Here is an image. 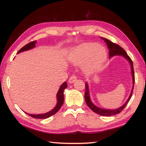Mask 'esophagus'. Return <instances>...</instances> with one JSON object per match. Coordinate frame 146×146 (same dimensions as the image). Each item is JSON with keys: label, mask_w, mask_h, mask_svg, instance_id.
Listing matches in <instances>:
<instances>
[{"label": "esophagus", "mask_w": 146, "mask_h": 146, "mask_svg": "<svg viewBox=\"0 0 146 146\" xmlns=\"http://www.w3.org/2000/svg\"><path fill=\"white\" fill-rule=\"evenodd\" d=\"M76 80V76L73 75L70 76V79H69V82H70V83H73Z\"/></svg>", "instance_id": "obj_1"}]
</instances>
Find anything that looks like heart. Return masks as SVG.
Here are the masks:
<instances>
[{
    "label": "heart",
    "mask_w": 146,
    "mask_h": 146,
    "mask_svg": "<svg viewBox=\"0 0 146 146\" xmlns=\"http://www.w3.org/2000/svg\"><path fill=\"white\" fill-rule=\"evenodd\" d=\"M107 58L104 47L96 43H86L76 47L71 54V60L76 65L86 62L84 70L91 73L100 69Z\"/></svg>",
    "instance_id": "heart-1"
}]
</instances>
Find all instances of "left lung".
<instances>
[{"label": "left lung", "instance_id": "8db88e82", "mask_svg": "<svg viewBox=\"0 0 146 146\" xmlns=\"http://www.w3.org/2000/svg\"><path fill=\"white\" fill-rule=\"evenodd\" d=\"M102 38L103 40H104L106 44H107V46L108 47L109 49H110V51H109V55H110V57H111V56H115V55H122L123 56H124L127 60H128V61L130 62L131 66V72H132L133 81V86L129 98H128L127 100L125 102L124 104H123L122 106H121L120 108L116 109V110H105V109L98 108L96 106L94 105L91 102L90 97L88 84L86 83L85 85V88H86L85 100L88 107L90 108L93 112L96 113L97 114H98L102 116H112V115L118 114V113H120L121 111H122L123 109L125 108V106H127L128 102H129V101L131 99V98L133 91V87H134V84H135V72H134V69H133V64L132 60L131 59L129 56L127 55V54L126 53V52H125L124 49H123L122 47L120 46L119 45L113 42L108 40L107 38Z\"/></svg>", "mask_w": 146, "mask_h": 146}]
</instances>
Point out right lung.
<instances>
[{
	"mask_svg": "<svg viewBox=\"0 0 146 146\" xmlns=\"http://www.w3.org/2000/svg\"><path fill=\"white\" fill-rule=\"evenodd\" d=\"M36 43V40H34V41L31 42H29L28 44H27L26 45L23 46V48L20 49L17 53L23 52V51H24L29 50V49L35 48ZM67 87H68V84H67V83H66V82H64L61 85L57 94H56V98H57V104H56L55 108H54L53 110L50 111L49 112L44 113V114L31 115V114H28V113H26V114H28V115L30 116V117H33L34 118H38V119H44V118H48L49 117H50L51 116H53V115H55V113L57 112L59 110H60L61 106L63 104L64 100V91Z\"/></svg>",
	"mask_w": 146,
	"mask_h": 146,
	"instance_id": "obj_1",
	"label": "right lung"
}]
</instances>
